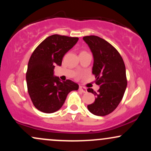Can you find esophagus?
<instances>
[{"label":"esophagus","mask_w":151,"mask_h":151,"mask_svg":"<svg viewBox=\"0 0 151 151\" xmlns=\"http://www.w3.org/2000/svg\"><path fill=\"white\" fill-rule=\"evenodd\" d=\"M79 91H81L82 92H83V93H87V89H86V87H82V86H79Z\"/></svg>","instance_id":"1"}]
</instances>
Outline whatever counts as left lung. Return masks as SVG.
Wrapping results in <instances>:
<instances>
[{
    "mask_svg": "<svg viewBox=\"0 0 151 151\" xmlns=\"http://www.w3.org/2000/svg\"><path fill=\"white\" fill-rule=\"evenodd\" d=\"M94 57L92 74L100 86L97 92L87 91L96 96L92 104L87 105L91 113L105 116L115 110L123 97L127 87L125 66L118 51L110 43L97 36H84Z\"/></svg>",
    "mask_w": 151,
    "mask_h": 151,
    "instance_id": "obj_1",
    "label": "left lung"
}]
</instances>
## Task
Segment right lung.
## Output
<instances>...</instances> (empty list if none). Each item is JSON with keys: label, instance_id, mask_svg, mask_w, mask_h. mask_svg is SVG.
Returning <instances> with one entry per match:
<instances>
[{"label": "right lung", "instance_id": "add662e5", "mask_svg": "<svg viewBox=\"0 0 151 151\" xmlns=\"http://www.w3.org/2000/svg\"><path fill=\"white\" fill-rule=\"evenodd\" d=\"M77 37L58 34L44 39L31 54L26 72V83L31 100L37 110L53 113L64 105L67 94L79 85L70 79L61 82L54 76L55 65H62L66 53L77 44Z\"/></svg>", "mask_w": 151, "mask_h": 151}]
</instances>
